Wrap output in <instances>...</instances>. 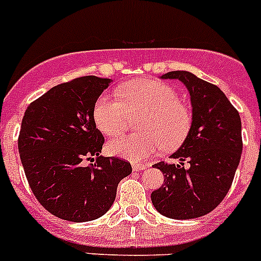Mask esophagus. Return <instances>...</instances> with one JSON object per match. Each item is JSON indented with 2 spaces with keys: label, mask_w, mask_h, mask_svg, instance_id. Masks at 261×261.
<instances>
[{
  "label": "esophagus",
  "mask_w": 261,
  "mask_h": 261,
  "mask_svg": "<svg viewBox=\"0 0 261 261\" xmlns=\"http://www.w3.org/2000/svg\"><path fill=\"white\" fill-rule=\"evenodd\" d=\"M145 169H147V165H143V164L133 165V170L134 171H141V170H145Z\"/></svg>",
  "instance_id": "esophagus-1"
}]
</instances>
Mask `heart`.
<instances>
[{
    "mask_svg": "<svg viewBox=\"0 0 261 261\" xmlns=\"http://www.w3.org/2000/svg\"><path fill=\"white\" fill-rule=\"evenodd\" d=\"M118 97L103 95L94 107L96 127L109 137H115L138 120L142 133L115 138L107 149L112 155L139 162L164 147L166 151L184 145L192 130L193 114L189 105L178 99L171 86L158 80L142 79L126 83Z\"/></svg>",
    "mask_w": 261,
    "mask_h": 261,
    "instance_id": "obj_1",
    "label": "heart"
}]
</instances>
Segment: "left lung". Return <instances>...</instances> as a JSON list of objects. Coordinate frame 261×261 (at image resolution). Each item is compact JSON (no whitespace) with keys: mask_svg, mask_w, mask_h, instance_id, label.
<instances>
[{"mask_svg":"<svg viewBox=\"0 0 261 261\" xmlns=\"http://www.w3.org/2000/svg\"><path fill=\"white\" fill-rule=\"evenodd\" d=\"M162 79H178L189 90L193 124L188 139L171 155L179 164L154 165L165 179L151 193V201L166 217L196 219L219 206L229 192L243 151L240 115L219 87L190 72H167Z\"/></svg>","mask_w":261,"mask_h":261,"instance_id":"obj_1","label":"left lung"}]
</instances>
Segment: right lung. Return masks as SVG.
<instances>
[{
  "label": "right lung",
  "mask_w": 261,
  "mask_h": 261,
  "mask_svg": "<svg viewBox=\"0 0 261 261\" xmlns=\"http://www.w3.org/2000/svg\"><path fill=\"white\" fill-rule=\"evenodd\" d=\"M111 79L82 76L55 86L28 106L18 151L32 192L46 211L67 221L99 219L116 197L130 162L101 156L105 137L94 107Z\"/></svg>",
  "instance_id": "right-lung-1"
}]
</instances>
